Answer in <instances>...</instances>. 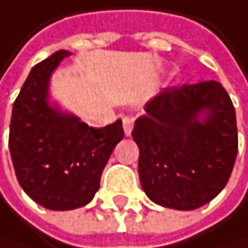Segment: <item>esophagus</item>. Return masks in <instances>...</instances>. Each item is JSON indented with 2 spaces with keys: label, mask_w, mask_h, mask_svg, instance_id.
Wrapping results in <instances>:
<instances>
[{
  "label": "esophagus",
  "mask_w": 248,
  "mask_h": 248,
  "mask_svg": "<svg viewBox=\"0 0 248 248\" xmlns=\"http://www.w3.org/2000/svg\"><path fill=\"white\" fill-rule=\"evenodd\" d=\"M133 118L130 116H125L124 120H123V127H124V133L125 136H130L132 135V130H133Z\"/></svg>",
  "instance_id": "1"
}]
</instances>
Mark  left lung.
<instances>
[{
    "label": "left lung",
    "instance_id": "obj_1",
    "mask_svg": "<svg viewBox=\"0 0 248 248\" xmlns=\"http://www.w3.org/2000/svg\"><path fill=\"white\" fill-rule=\"evenodd\" d=\"M139 179L156 204L192 211L223 191L238 153L233 103L218 81L162 89L132 132Z\"/></svg>",
    "mask_w": 248,
    "mask_h": 248
}]
</instances>
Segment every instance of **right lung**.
I'll return each instance as SVG.
<instances>
[{"mask_svg": "<svg viewBox=\"0 0 248 248\" xmlns=\"http://www.w3.org/2000/svg\"><path fill=\"white\" fill-rule=\"evenodd\" d=\"M71 53L60 49L33 66L13 103L9 148L21 188L51 211L88 204L100 188L101 172L124 138L116 120L103 128L48 103L53 71Z\"/></svg>", "mask_w": 248, "mask_h": 248, "instance_id": "obj_1", "label": "right lung"}]
</instances>
